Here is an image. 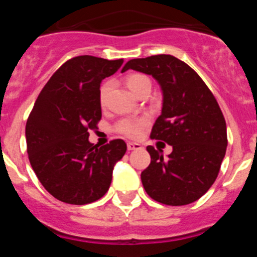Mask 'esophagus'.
Returning a JSON list of instances; mask_svg holds the SVG:
<instances>
[{
    "label": "esophagus",
    "instance_id": "1",
    "mask_svg": "<svg viewBox=\"0 0 257 257\" xmlns=\"http://www.w3.org/2000/svg\"><path fill=\"white\" fill-rule=\"evenodd\" d=\"M142 148V145L139 143H127V149L128 151H135V149H140Z\"/></svg>",
    "mask_w": 257,
    "mask_h": 257
}]
</instances>
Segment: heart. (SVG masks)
<instances>
[{"instance_id":"obj_1","label":"heart","mask_w":257,"mask_h":257,"mask_svg":"<svg viewBox=\"0 0 257 257\" xmlns=\"http://www.w3.org/2000/svg\"><path fill=\"white\" fill-rule=\"evenodd\" d=\"M126 85L127 87L130 88L131 91L135 95L139 94L144 87H151V79L145 74L142 73H133L130 76H127L126 78ZM109 85L104 83L100 88V103L104 104L105 101L106 92H108ZM148 123V118L142 117V118H124L122 121L118 122L117 130L118 133L123 134V135L128 136V138H136L139 135L140 131L144 128Z\"/></svg>"}]
</instances>
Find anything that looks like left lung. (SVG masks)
<instances>
[{
	"label": "left lung",
	"mask_w": 257,
	"mask_h": 257,
	"mask_svg": "<svg viewBox=\"0 0 257 257\" xmlns=\"http://www.w3.org/2000/svg\"><path fill=\"white\" fill-rule=\"evenodd\" d=\"M127 69L149 74L161 86L162 112L151 138L172 147L167 158L161 149L147 147L151 165L142 172L143 187L163 205H189L215 183L225 157L228 139L221 109L201 77L175 56L133 59L122 72Z\"/></svg>",
	"instance_id": "8db88e82"
}]
</instances>
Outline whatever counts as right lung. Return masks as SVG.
Returning <instances> with one entry per match:
<instances>
[{"instance_id":"obj_1","label":"right lung","mask_w":257,"mask_h":257,"mask_svg":"<svg viewBox=\"0 0 257 257\" xmlns=\"http://www.w3.org/2000/svg\"><path fill=\"white\" fill-rule=\"evenodd\" d=\"M122 63L90 55L70 59L52 74L32 109L26 126L29 162L59 201L87 205L100 199L126 153L121 139L104 147L88 142V130L101 118V81Z\"/></svg>"}]
</instances>
